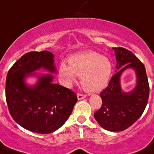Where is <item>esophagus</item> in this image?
I'll return each mask as SVG.
<instances>
[{
  "label": "esophagus",
  "mask_w": 154,
  "mask_h": 154,
  "mask_svg": "<svg viewBox=\"0 0 154 154\" xmlns=\"http://www.w3.org/2000/svg\"><path fill=\"white\" fill-rule=\"evenodd\" d=\"M86 95H83V94H77V99L78 100H81V99H85Z\"/></svg>",
  "instance_id": "esophagus-1"
}]
</instances>
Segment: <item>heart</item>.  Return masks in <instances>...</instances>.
Listing matches in <instances>:
<instances>
[{
	"mask_svg": "<svg viewBox=\"0 0 154 154\" xmlns=\"http://www.w3.org/2000/svg\"><path fill=\"white\" fill-rule=\"evenodd\" d=\"M69 65L62 63L59 77L63 85L69 87L81 77L82 87L89 92H99L109 83L112 66L107 58L94 51L75 54L69 57Z\"/></svg>",
	"mask_w": 154,
	"mask_h": 154,
	"instance_id": "obj_1",
	"label": "heart"
}]
</instances>
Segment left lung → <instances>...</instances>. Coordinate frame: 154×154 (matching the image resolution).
I'll return each instance as SVG.
<instances>
[{"label":"left lung","instance_id":"8db88e82","mask_svg":"<svg viewBox=\"0 0 154 154\" xmlns=\"http://www.w3.org/2000/svg\"><path fill=\"white\" fill-rule=\"evenodd\" d=\"M113 49L117 70L106 88L100 93L103 104L94 117L103 128L116 132L127 129L141 117L148 102L149 88L143 63L127 49ZM128 69L136 72L137 84L132 90L125 92L121 87L120 77Z\"/></svg>","mask_w":154,"mask_h":154}]
</instances>
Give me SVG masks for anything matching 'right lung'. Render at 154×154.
Returning <instances> with one entry per match:
<instances>
[{
    "mask_svg": "<svg viewBox=\"0 0 154 154\" xmlns=\"http://www.w3.org/2000/svg\"><path fill=\"white\" fill-rule=\"evenodd\" d=\"M54 61L50 51H31L23 55L8 73L5 95L8 110L14 121L28 131L54 132L67 121L77 101L74 92L53 82L51 73H57ZM41 69L50 73H35ZM29 77H36L37 82L27 84Z\"/></svg>",
    "mask_w": 154,
    "mask_h": 154,
    "instance_id": "right-lung-1",
    "label": "right lung"
}]
</instances>
